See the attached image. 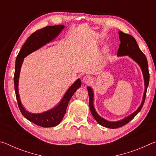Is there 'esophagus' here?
Listing matches in <instances>:
<instances>
[{
	"instance_id": "obj_1",
	"label": "esophagus",
	"mask_w": 156,
	"mask_h": 156,
	"mask_svg": "<svg viewBox=\"0 0 156 156\" xmlns=\"http://www.w3.org/2000/svg\"><path fill=\"white\" fill-rule=\"evenodd\" d=\"M91 81H92V78L91 77V76H85L83 78V82L87 84H89L90 83H91Z\"/></svg>"
}]
</instances>
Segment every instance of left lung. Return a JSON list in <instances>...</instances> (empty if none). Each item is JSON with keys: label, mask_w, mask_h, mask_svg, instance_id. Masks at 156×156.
I'll return each instance as SVG.
<instances>
[{"label": "left lung", "mask_w": 156, "mask_h": 156, "mask_svg": "<svg viewBox=\"0 0 156 156\" xmlns=\"http://www.w3.org/2000/svg\"><path fill=\"white\" fill-rule=\"evenodd\" d=\"M119 38L120 41V44L118 51V56H129L135 60L137 63H138V65L140 66V67L142 69V73H143L145 84V91L144 93L143 100H142V104L138 109H137V111H136L133 113H132V114L128 116L127 118H126L122 120L118 121V122H109V121L105 120L103 118H102L100 116L98 115V113H96V111H95L93 105V91H92V89L91 87H87L89 98V107H90V110L92 115H93L95 120H96L100 125L103 126L105 127L111 129L119 128L121 127V126L125 125L126 124L130 122V121L133 119L140 112V110L142 106H143L145 101V98H146L147 90L148 85H149L150 77L146 56H145L144 53L140 49L135 38H134L133 36L129 35V34L123 33L122 31H119Z\"/></svg>", "instance_id": "obj_1"}]
</instances>
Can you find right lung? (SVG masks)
<instances>
[{
	"mask_svg": "<svg viewBox=\"0 0 156 156\" xmlns=\"http://www.w3.org/2000/svg\"><path fill=\"white\" fill-rule=\"evenodd\" d=\"M63 28H64V26L62 25L47 26L45 27L34 31L25 41L20 52L18 53L16 60L14 80L16 97L18 107H19L21 113L25 118H27L30 122L36 124L38 126H43V127H52V126L58 125L61 122L66 113L67 105L71 98L72 97L75 91L77 90V89L81 86L80 80L78 79L70 87L69 89L66 92L61 102H60V104L56 107L48 111V112L38 113V114H34V113H29L27 111H25L20 103L19 94H18V78H19L20 70L25 57L31 54V52L43 46L47 43L51 41L53 39L58 35Z\"/></svg>",
	"mask_w": 156,
	"mask_h": 156,
	"instance_id": "right-lung-1",
	"label": "right lung"
}]
</instances>
